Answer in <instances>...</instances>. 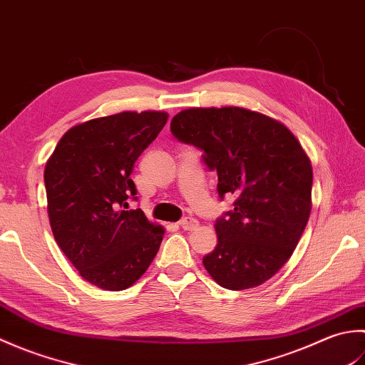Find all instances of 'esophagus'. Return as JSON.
Wrapping results in <instances>:
<instances>
[{"mask_svg":"<svg viewBox=\"0 0 365 365\" xmlns=\"http://www.w3.org/2000/svg\"><path fill=\"white\" fill-rule=\"evenodd\" d=\"M180 227L183 229V230H192V229H196L197 226H199V222H197V220H195V218H183L180 222Z\"/></svg>","mask_w":365,"mask_h":365,"instance_id":"34e87169","label":"esophagus"}]
</instances>
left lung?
<instances>
[{
    "mask_svg": "<svg viewBox=\"0 0 365 365\" xmlns=\"http://www.w3.org/2000/svg\"><path fill=\"white\" fill-rule=\"evenodd\" d=\"M180 143L204 152L218 195L237 196L216 220L204 267L229 290L267 282L290 259L312 208V165L284 123L246 108H188L170 120Z\"/></svg>",
    "mask_w": 365,
    "mask_h": 365,
    "instance_id": "8db88e82",
    "label": "left lung"
}]
</instances>
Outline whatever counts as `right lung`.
<instances>
[{"mask_svg": "<svg viewBox=\"0 0 365 365\" xmlns=\"http://www.w3.org/2000/svg\"><path fill=\"white\" fill-rule=\"evenodd\" d=\"M166 120L163 111H123L83 122L59 139L46 161L54 240L81 277L98 289H128L160 250L163 227L147 221L141 208H125L128 199H136L130 178L135 163Z\"/></svg>", "mask_w": 365, "mask_h": 365, "instance_id": "right-lung-1", "label": "right lung"}]
</instances>
